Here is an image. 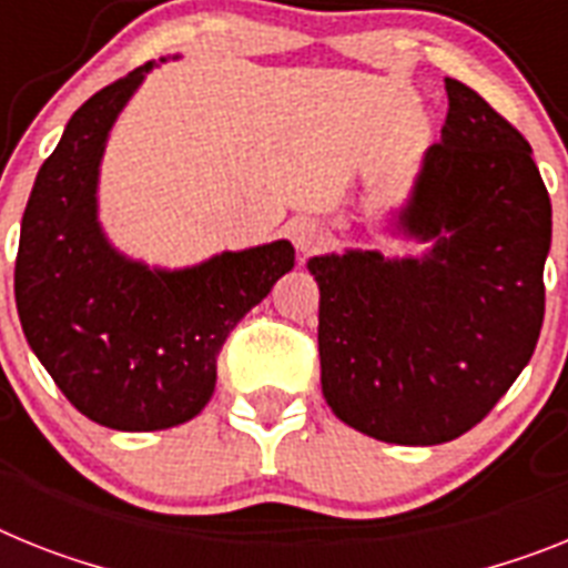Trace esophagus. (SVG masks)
I'll return each mask as SVG.
<instances>
[{
	"label": "esophagus",
	"instance_id": "1",
	"mask_svg": "<svg viewBox=\"0 0 568 568\" xmlns=\"http://www.w3.org/2000/svg\"><path fill=\"white\" fill-rule=\"evenodd\" d=\"M288 240L294 242L300 254H314V251H321L326 247L328 242V231L323 222L312 216H297L292 219V225H288Z\"/></svg>",
	"mask_w": 568,
	"mask_h": 568
}]
</instances>
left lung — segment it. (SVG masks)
Segmentation results:
<instances>
[{"instance_id": "obj_1", "label": "left lung", "mask_w": 568, "mask_h": 568, "mask_svg": "<svg viewBox=\"0 0 568 568\" xmlns=\"http://www.w3.org/2000/svg\"><path fill=\"white\" fill-rule=\"evenodd\" d=\"M442 141L398 231L424 256H312L321 384L341 422L389 445H442L488 416L531 361L546 312L551 202L531 146L445 78Z\"/></svg>"}]
</instances>
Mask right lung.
<instances>
[{
	"mask_svg": "<svg viewBox=\"0 0 568 568\" xmlns=\"http://www.w3.org/2000/svg\"><path fill=\"white\" fill-rule=\"evenodd\" d=\"M152 65H138L71 114L33 181L13 271L33 355L85 418L130 433L199 416L231 328L294 268L288 240L181 271L150 268L109 245L98 222L100 159L114 118Z\"/></svg>",
	"mask_w": 568,
	"mask_h": 568,
	"instance_id": "1",
	"label": "right lung"
}]
</instances>
